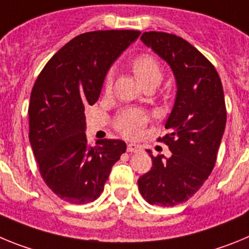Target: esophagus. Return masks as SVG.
Masks as SVG:
<instances>
[{"instance_id":"1","label":"esophagus","mask_w":249,"mask_h":249,"mask_svg":"<svg viewBox=\"0 0 249 249\" xmlns=\"http://www.w3.org/2000/svg\"><path fill=\"white\" fill-rule=\"evenodd\" d=\"M127 151L136 153V152L141 151V146L140 144H136V143H128L127 144Z\"/></svg>"}]
</instances>
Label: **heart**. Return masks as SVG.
I'll use <instances>...</instances> for the list:
<instances>
[{
    "instance_id": "1",
    "label": "heart",
    "mask_w": 249,
    "mask_h": 249,
    "mask_svg": "<svg viewBox=\"0 0 249 249\" xmlns=\"http://www.w3.org/2000/svg\"><path fill=\"white\" fill-rule=\"evenodd\" d=\"M132 70L143 86L151 82L160 83L162 80V68L160 63L157 62V59L148 54L138 56L132 63ZM106 89H111V77L107 78ZM147 120L148 117L144 112L136 108H126L117 114L114 126L124 137L135 138L142 133Z\"/></svg>"
}]
</instances>
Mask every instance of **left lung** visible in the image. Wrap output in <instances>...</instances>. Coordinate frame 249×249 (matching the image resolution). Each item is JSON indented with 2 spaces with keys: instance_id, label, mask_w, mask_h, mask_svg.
I'll return each mask as SVG.
<instances>
[{
  "instance_id": "8db88e82",
  "label": "left lung",
  "mask_w": 249,
  "mask_h": 249,
  "mask_svg": "<svg viewBox=\"0 0 249 249\" xmlns=\"http://www.w3.org/2000/svg\"><path fill=\"white\" fill-rule=\"evenodd\" d=\"M141 41L171 67L177 91L164 126L171 133L158 138L172 156L147 151L152 168L138 188L149 204L172 207L188 201L214 167L227 120L223 87L212 63L186 39L152 31Z\"/></svg>"
}]
</instances>
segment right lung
Instances as JSON below:
<instances>
[{"mask_svg": "<svg viewBox=\"0 0 249 249\" xmlns=\"http://www.w3.org/2000/svg\"><path fill=\"white\" fill-rule=\"evenodd\" d=\"M140 31H93L74 37L43 67L31 92L30 142L51 191L73 204L94 201L126 152L121 140L86 137L85 107L98 100L112 63Z\"/></svg>", "mask_w": 249, "mask_h": 249, "instance_id": "add662e5", "label": "right lung"}]
</instances>
